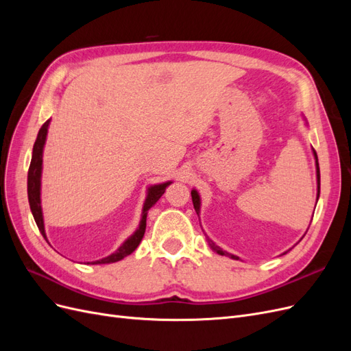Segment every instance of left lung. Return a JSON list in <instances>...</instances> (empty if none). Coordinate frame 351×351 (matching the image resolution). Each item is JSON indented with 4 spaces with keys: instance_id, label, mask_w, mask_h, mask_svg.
<instances>
[{
    "instance_id": "left-lung-1",
    "label": "left lung",
    "mask_w": 351,
    "mask_h": 351,
    "mask_svg": "<svg viewBox=\"0 0 351 351\" xmlns=\"http://www.w3.org/2000/svg\"><path fill=\"white\" fill-rule=\"evenodd\" d=\"M312 152H313V156H315V165H316V184H317V195H316V202H317V199H319V193H321V173H319V162H317V155H316V151L315 149H312ZM192 200H193V206H195V210H196V214L199 215L200 214V196H199V193H197V190L196 189H193L192 190ZM206 236V234H205ZM206 240H208V243H209V246H210V249L214 250V252H217L218 254H221V256H228V258H231V259H236V261H239L240 258L239 256H236V254H231V253H228V252H226V250H222L219 246H217V244L212 241L208 236H206ZM289 252V250H287ZM287 252H284V253H287Z\"/></svg>"
}]
</instances>
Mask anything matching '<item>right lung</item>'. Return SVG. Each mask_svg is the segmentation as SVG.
<instances>
[{
  "instance_id": "right-lung-1",
  "label": "right lung",
  "mask_w": 351,
  "mask_h": 351,
  "mask_svg": "<svg viewBox=\"0 0 351 351\" xmlns=\"http://www.w3.org/2000/svg\"><path fill=\"white\" fill-rule=\"evenodd\" d=\"M49 121L51 120H47L44 124H42L40 130L38 133V137H36L35 145H34V152H32V161H30V167H29V173H27V197H29L30 210H32V215H34V218H35V222H36V226L40 231V234L44 236L45 240H47V234H45V226H44V215H42V206H40V177H42V155H44V146H45V142H47ZM171 183L173 182H165V183H161V184H154V186L147 187L146 199H145L143 209H142L141 224H139V227H137V230L121 244L119 249H117L114 253H111L110 256L102 258L99 261L88 262V263L102 265V263L119 262L123 258L129 256L130 253H133L136 250V247L139 246V243L142 241V239H143L145 230H146L147 210H149L156 204L159 197L164 195L165 189Z\"/></svg>"
}]
</instances>
